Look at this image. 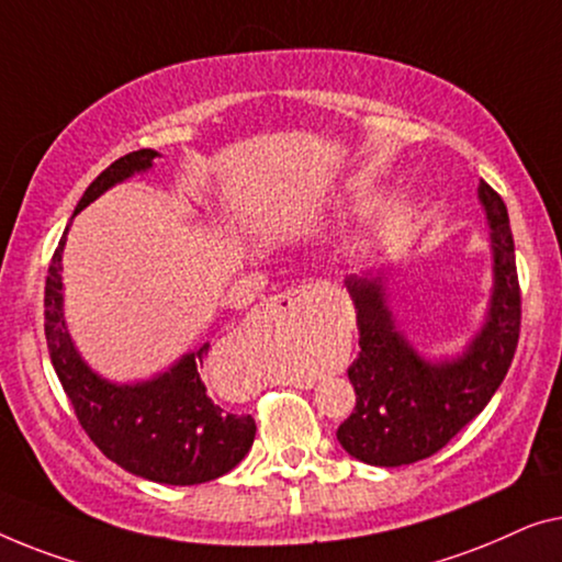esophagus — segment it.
<instances>
[{
  "instance_id": "34e87169",
  "label": "esophagus",
  "mask_w": 562,
  "mask_h": 562,
  "mask_svg": "<svg viewBox=\"0 0 562 562\" xmlns=\"http://www.w3.org/2000/svg\"><path fill=\"white\" fill-rule=\"evenodd\" d=\"M321 297H323V290L318 284H303V288L282 292V295L272 300V305L278 307V311H305V307L318 303Z\"/></svg>"
}]
</instances>
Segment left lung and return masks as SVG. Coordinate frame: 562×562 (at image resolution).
<instances>
[{"label":"left lung","instance_id":"1","mask_svg":"<svg viewBox=\"0 0 562 562\" xmlns=\"http://www.w3.org/2000/svg\"><path fill=\"white\" fill-rule=\"evenodd\" d=\"M479 201L492 228L494 288L484 326L458 357L430 361L417 353L394 318L382 267L346 278L361 351L349 367L357 407L338 425L336 438L363 463L394 469L438 453L488 405L507 376L521 318L515 239L507 205L484 180Z\"/></svg>","mask_w":562,"mask_h":562}]
</instances>
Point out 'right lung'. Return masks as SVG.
Returning a JSON list of instances; mask_svg holds the SVG:
<instances>
[{
	"label": "right lung",
	"instance_id": "right-lung-1",
	"mask_svg": "<svg viewBox=\"0 0 562 562\" xmlns=\"http://www.w3.org/2000/svg\"><path fill=\"white\" fill-rule=\"evenodd\" d=\"M155 149H137L109 165L86 188L74 216L101 193L153 168ZM47 267L45 338L55 374L66 390L78 423L97 448L124 471L170 486L205 484L224 476L249 453L255 417L234 415L209 397L201 367L211 344L188 351L168 371L134 384H116L81 359L63 318V247Z\"/></svg>",
	"mask_w": 562,
	"mask_h": 562
}]
</instances>
